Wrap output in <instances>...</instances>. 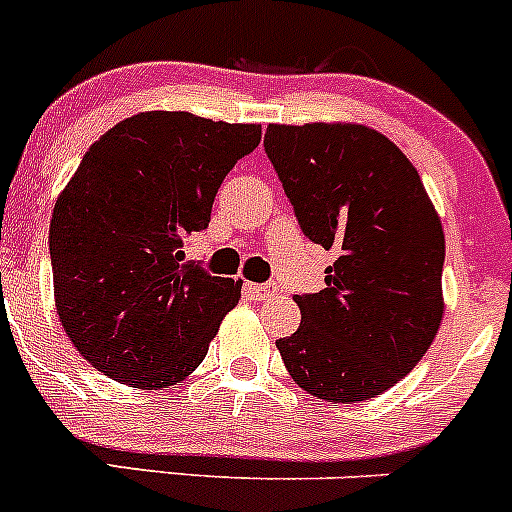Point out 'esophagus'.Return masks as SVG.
I'll return each instance as SVG.
<instances>
[{"instance_id":"34e87169","label":"esophagus","mask_w":512,"mask_h":512,"mask_svg":"<svg viewBox=\"0 0 512 512\" xmlns=\"http://www.w3.org/2000/svg\"><path fill=\"white\" fill-rule=\"evenodd\" d=\"M246 294L256 301H264L271 299L276 294V286L274 284H246Z\"/></svg>"}]
</instances>
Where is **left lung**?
Returning <instances> with one entry per match:
<instances>
[{"label": "left lung", "mask_w": 512, "mask_h": 512, "mask_svg": "<svg viewBox=\"0 0 512 512\" xmlns=\"http://www.w3.org/2000/svg\"><path fill=\"white\" fill-rule=\"evenodd\" d=\"M264 148L304 236L339 253L326 289L294 296L301 326L276 342L281 359L316 399L377 397L440 329V216L407 155L367 125H269Z\"/></svg>", "instance_id": "8db88e82"}]
</instances>
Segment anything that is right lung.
<instances>
[{"instance_id": "obj_1", "label": "right lung", "mask_w": 512, "mask_h": 512, "mask_svg": "<svg viewBox=\"0 0 512 512\" xmlns=\"http://www.w3.org/2000/svg\"><path fill=\"white\" fill-rule=\"evenodd\" d=\"M259 143L261 125L150 110L90 145L52 211L50 259L62 329L97 372L160 389L203 362L243 281L180 248Z\"/></svg>"}]
</instances>
